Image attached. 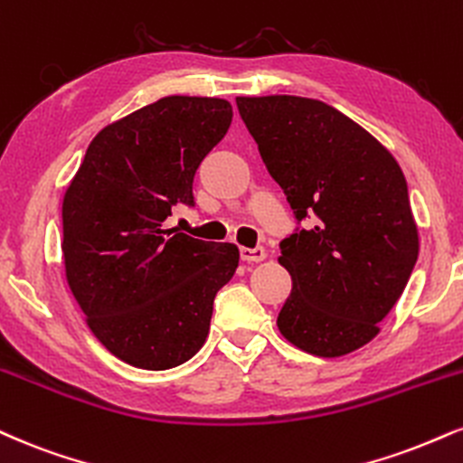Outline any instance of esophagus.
Returning <instances> with one entry per match:
<instances>
[{
	"label": "esophagus",
	"mask_w": 463,
	"mask_h": 463,
	"mask_svg": "<svg viewBox=\"0 0 463 463\" xmlns=\"http://www.w3.org/2000/svg\"><path fill=\"white\" fill-rule=\"evenodd\" d=\"M239 254H241V260H246V263H260L267 256L263 248H239Z\"/></svg>",
	"instance_id": "esophagus-1"
}]
</instances>
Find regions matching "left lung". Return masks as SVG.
<instances>
[{
	"mask_svg": "<svg viewBox=\"0 0 463 463\" xmlns=\"http://www.w3.org/2000/svg\"><path fill=\"white\" fill-rule=\"evenodd\" d=\"M241 120L298 222L278 263L293 288L278 315L288 343L338 358L380 332L419 259L408 183L391 150L317 99L237 97Z\"/></svg>",
	"mask_w": 463,
	"mask_h": 463,
	"instance_id": "obj_1",
	"label": "left lung"
}]
</instances>
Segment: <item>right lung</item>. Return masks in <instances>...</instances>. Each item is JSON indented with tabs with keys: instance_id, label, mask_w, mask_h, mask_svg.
<instances>
[{
	"instance_id": "right-lung-1",
	"label": "right lung",
	"mask_w": 463,
	"mask_h": 463,
	"mask_svg": "<svg viewBox=\"0 0 463 463\" xmlns=\"http://www.w3.org/2000/svg\"><path fill=\"white\" fill-rule=\"evenodd\" d=\"M231 120L224 99H159L99 131L66 187V282L94 336L137 369L196 355L239 265L232 243L164 226L175 204H194V175Z\"/></svg>"
}]
</instances>
